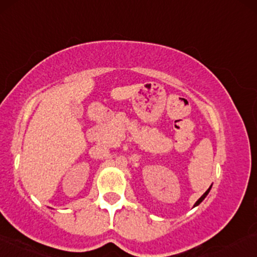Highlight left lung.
Here are the masks:
<instances>
[{"mask_svg": "<svg viewBox=\"0 0 257 257\" xmlns=\"http://www.w3.org/2000/svg\"><path fill=\"white\" fill-rule=\"evenodd\" d=\"M209 190H211V187H209V188H208V190H207V191H206V193H205V194H203V195H202V196H201V197H200V199L196 201V203H195V205H194V206H197V205H200V203H201V202H202V201H203V199H205V197L207 196V194H208V193H209Z\"/></svg>", "mask_w": 257, "mask_h": 257, "instance_id": "8db88e82", "label": "left lung"}]
</instances>
